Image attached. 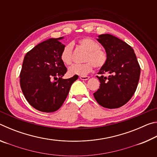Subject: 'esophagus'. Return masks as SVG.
<instances>
[{"label":"esophagus","mask_w":157,"mask_h":157,"mask_svg":"<svg viewBox=\"0 0 157 157\" xmlns=\"http://www.w3.org/2000/svg\"><path fill=\"white\" fill-rule=\"evenodd\" d=\"M89 78V76H79V79L82 80H87Z\"/></svg>","instance_id":"obj_1"}]
</instances>
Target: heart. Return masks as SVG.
<instances>
[{
  "mask_svg": "<svg viewBox=\"0 0 157 157\" xmlns=\"http://www.w3.org/2000/svg\"><path fill=\"white\" fill-rule=\"evenodd\" d=\"M78 44L85 50L86 53L84 57V62L80 64H75L69 68L70 75L84 76L92 71L95 66L100 68L107 62L108 56L104 50L100 48V44L90 37H82L78 41ZM61 60L66 65H71L73 63V47L68 44L63 48L60 55Z\"/></svg>",
  "mask_w": 157,
  "mask_h": 157,
  "instance_id": "b5f03b06",
  "label": "heart"
}]
</instances>
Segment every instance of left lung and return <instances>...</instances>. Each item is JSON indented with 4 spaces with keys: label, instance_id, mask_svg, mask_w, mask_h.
Instances as JSON below:
<instances>
[{
    "label": "left lung",
    "instance_id": "left-lung-1",
    "mask_svg": "<svg viewBox=\"0 0 157 157\" xmlns=\"http://www.w3.org/2000/svg\"><path fill=\"white\" fill-rule=\"evenodd\" d=\"M98 41L107 52L108 59L99 72L100 89L94 94L95 100L103 107L119 108L125 105L136 91L140 67L132 48L111 34L99 36ZM110 74L108 77L104 75Z\"/></svg>",
    "mask_w": 157,
    "mask_h": 157
}]
</instances>
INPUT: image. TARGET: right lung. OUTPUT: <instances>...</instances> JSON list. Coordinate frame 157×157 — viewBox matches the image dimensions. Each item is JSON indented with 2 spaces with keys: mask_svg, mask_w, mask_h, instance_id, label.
I'll list each match as a JSON object with an SVG mask.
<instances>
[{
  "mask_svg": "<svg viewBox=\"0 0 157 157\" xmlns=\"http://www.w3.org/2000/svg\"><path fill=\"white\" fill-rule=\"evenodd\" d=\"M58 39L41 42L26 53L20 73V85L32 107L51 113L62 107L78 75L62 79L67 68L61 60L64 48Z\"/></svg>",
  "mask_w": 157,
  "mask_h": 157,
  "instance_id": "right-lung-1",
  "label": "right lung"
}]
</instances>
